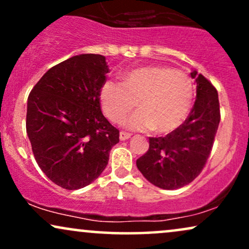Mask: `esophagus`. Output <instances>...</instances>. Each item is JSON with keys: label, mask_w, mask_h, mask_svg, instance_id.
Segmentation results:
<instances>
[{"label": "esophagus", "mask_w": 249, "mask_h": 249, "mask_svg": "<svg viewBox=\"0 0 249 249\" xmlns=\"http://www.w3.org/2000/svg\"><path fill=\"white\" fill-rule=\"evenodd\" d=\"M131 138V134L130 133H127V132H122L119 133V139H121V141H127V139H130Z\"/></svg>", "instance_id": "obj_1"}]
</instances>
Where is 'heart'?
I'll return each mask as SVG.
<instances>
[{
  "mask_svg": "<svg viewBox=\"0 0 249 249\" xmlns=\"http://www.w3.org/2000/svg\"><path fill=\"white\" fill-rule=\"evenodd\" d=\"M193 81L187 73L161 65H147L126 71L122 84L103 83L99 103L110 122L122 123L132 110L134 102L139 111L125 121L134 131L153 130L168 133L185 122L192 107Z\"/></svg>",
  "mask_w": 249,
  "mask_h": 249,
  "instance_id": "1",
  "label": "heart"
}]
</instances>
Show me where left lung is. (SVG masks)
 I'll return each mask as SVG.
<instances>
[{
	"label": "left lung",
	"mask_w": 249,
	"mask_h": 249,
	"mask_svg": "<svg viewBox=\"0 0 249 249\" xmlns=\"http://www.w3.org/2000/svg\"><path fill=\"white\" fill-rule=\"evenodd\" d=\"M196 96L184 124L166 137L150 138L148 151L137 167L154 186L177 190L192 182L206 164L220 123L218 91L198 71L192 70Z\"/></svg>",
	"instance_id": "1"
}]
</instances>
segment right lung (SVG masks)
Listing matches in <instances>:
<instances>
[{
    "mask_svg": "<svg viewBox=\"0 0 249 249\" xmlns=\"http://www.w3.org/2000/svg\"><path fill=\"white\" fill-rule=\"evenodd\" d=\"M104 56L82 53L43 75L28 97L27 133L43 173L65 190L90 185L107 167L119 131L103 116Z\"/></svg>",
    "mask_w": 249,
    "mask_h": 249,
    "instance_id": "obj_1",
    "label": "right lung"
}]
</instances>
